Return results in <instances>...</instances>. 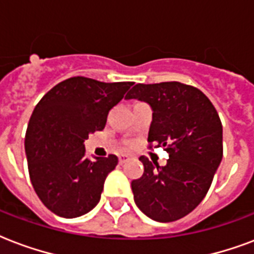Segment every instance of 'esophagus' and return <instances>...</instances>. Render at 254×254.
<instances>
[{
	"instance_id": "obj_1",
	"label": "esophagus",
	"mask_w": 254,
	"mask_h": 254,
	"mask_svg": "<svg viewBox=\"0 0 254 254\" xmlns=\"http://www.w3.org/2000/svg\"><path fill=\"white\" fill-rule=\"evenodd\" d=\"M128 156H127V155H119V163H121V164H123V163H126L127 162V160H128Z\"/></svg>"
}]
</instances>
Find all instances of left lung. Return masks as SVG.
<instances>
[{
	"instance_id": "obj_1",
	"label": "left lung",
	"mask_w": 254,
	"mask_h": 254,
	"mask_svg": "<svg viewBox=\"0 0 254 254\" xmlns=\"http://www.w3.org/2000/svg\"><path fill=\"white\" fill-rule=\"evenodd\" d=\"M125 99L152 110L148 141L170 154L166 166L140 156L141 178L132 180L133 200L149 219L170 223L205 197L223 159V126L211 100L180 82L135 84Z\"/></svg>"
}]
</instances>
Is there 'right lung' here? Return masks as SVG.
Here are the masks:
<instances>
[{"mask_svg":"<svg viewBox=\"0 0 254 254\" xmlns=\"http://www.w3.org/2000/svg\"><path fill=\"white\" fill-rule=\"evenodd\" d=\"M132 82L105 83L84 76L61 82L35 106L25 136L35 193L56 215L74 219L96 207L118 158H86L84 140L105 128L110 110Z\"/></svg>","mask_w":254,"mask_h":254,"instance_id":"obj_1","label":"right lung"}]
</instances>
